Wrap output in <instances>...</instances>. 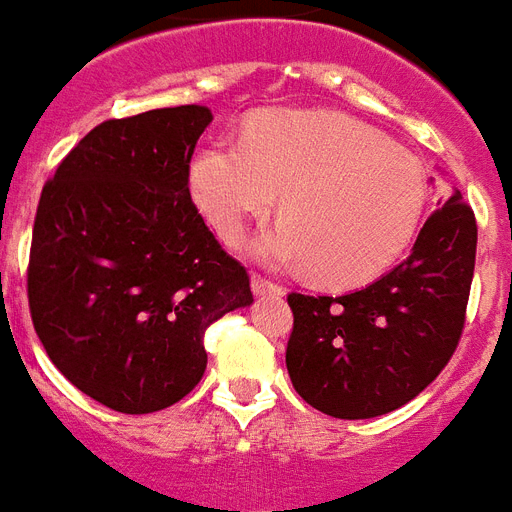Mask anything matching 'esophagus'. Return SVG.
<instances>
[{
  "instance_id": "obj_1",
  "label": "esophagus",
  "mask_w": 512,
  "mask_h": 512,
  "mask_svg": "<svg viewBox=\"0 0 512 512\" xmlns=\"http://www.w3.org/2000/svg\"><path fill=\"white\" fill-rule=\"evenodd\" d=\"M249 286H252V294H255V296H265V294L281 296L283 294V289L278 286V283L268 281V278H263V276H252Z\"/></svg>"
}]
</instances>
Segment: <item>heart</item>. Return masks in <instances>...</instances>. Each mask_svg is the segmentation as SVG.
<instances>
[{
	"label": "heart",
	"instance_id": "obj_1",
	"mask_svg": "<svg viewBox=\"0 0 512 512\" xmlns=\"http://www.w3.org/2000/svg\"><path fill=\"white\" fill-rule=\"evenodd\" d=\"M210 226L234 242L283 195V221L252 242L263 263L312 268L349 289L380 278L409 249L427 205V176L409 153L336 111H265L242 143L218 140L190 166Z\"/></svg>",
	"mask_w": 512,
	"mask_h": 512
}]
</instances>
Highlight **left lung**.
I'll return each mask as SVG.
<instances>
[{
  "instance_id": "8db88e82",
  "label": "left lung",
  "mask_w": 512,
  "mask_h": 512,
  "mask_svg": "<svg viewBox=\"0 0 512 512\" xmlns=\"http://www.w3.org/2000/svg\"><path fill=\"white\" fill-rule=\"evenodd\" d=\"M474 260L476 218L453 190L409 257L367 289L289 294L286 369L296 393L336 419H372L416 398L458 346Z\"/></svg>"
}]
</instances>
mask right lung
Listing matches in <instances>:
<instances>
[{
    "instance_id": "add662e5",
    "label": "right lung",
    "mask_w": 512,
    "mask_h": 512,
    "mask_svg": "<svg viewBox=\"0 0 512 512\" xmlns=\"http://www.w3.org/2000/svg\"><path fill=\"white\" fill-rule=\"evenodd\" d=\"M210 122L197 103L109 119L41 192L30 317L59 372L122 414L182 401L208 364L210 322L255 302L187 187Z\"/></svg>"
}]
</instances>
